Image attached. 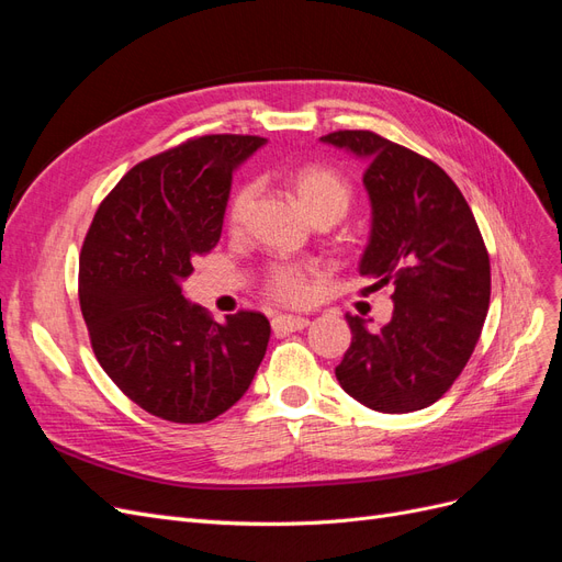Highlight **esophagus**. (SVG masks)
<instances>
[{"instance_id":"obj_1","label":"esophagus","mask_w":562,"mask_h":562,"mask_svg":"<svg viewBox=\"0 0 562 562\" xmlns=\"http://www.w3.org/2000/svg\"><path fill=\"white\" fill-rule=\"evenodd\" d=\"M307 326H310V318L304 316L279 314L271 318V328H274V333H295V330H304Z\"/></svg>"}]
</instances>
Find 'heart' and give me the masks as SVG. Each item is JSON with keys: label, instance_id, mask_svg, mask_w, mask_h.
Returning a JSON list of instances; mask_svg holds the SVG:
<instances>
[{"label": "heart", "instance_id": "b5f03b06", "mask_svg": "<svg viewBox=\"0 0 562 562\" xmlns=\"http://www.w3.org/2000/svg\"><path fill=\"white\" fill-rule=\"evenodd\" d=\"M291 182L300 203L304 211L312 215V220L333 217L337 223L351 206V184L328 166L304 164L295 168ZM255 196H258V184L255 182H246L234 192L227 209V227L232 232L244 229ZM267 293L283 304L304 302V297H307V279H304V271L295 265L271 267L267 274Z\"/></svg>", "mask_w": 562, "mask_h": 562}]
</instances>
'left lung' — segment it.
Segmentation results:
<instances>
[{
    "label": "left lung",
    "instance_id": "8db88e82",
    "mask_svg": "<svg viewBox=\"0 0 562 562\" xmlns=\"http://www.w3.org/2000/svg\"><path fill=\"white\" fill-rule=\"evenodd\" d=\"M323 143L366 161L370 236L359 274L368 291L394 285V314L370 333L347 314L351 345L335 378L378 413L436 403L464 370L490 304V258L467 199L438 164L372 131H335Z\"/></svg>",
    "mask_w": 562,
    "mask_h": 562
}]
</instances>
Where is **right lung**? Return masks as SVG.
<instances>
[{
    "mask_svg": "<svg viewBox=\"0 0 562 562\" xmlns=\"http://www.w3.org/2000/svg\"><path fill=\"white\" fill-rule=\"evenodd\" d=\"M265 143L187 140L131 168L95 211L79 258L81 314L98 363L149 415L211 422L246 394L265 359V314L217 323L182 295L194 260L223 234L232 173Z\"/></svg>",
    "mask_w": 562,
    "mask_h": 562,
    "instance_id": "add662e5",
    "label": "right lung"
}]
</instances>
